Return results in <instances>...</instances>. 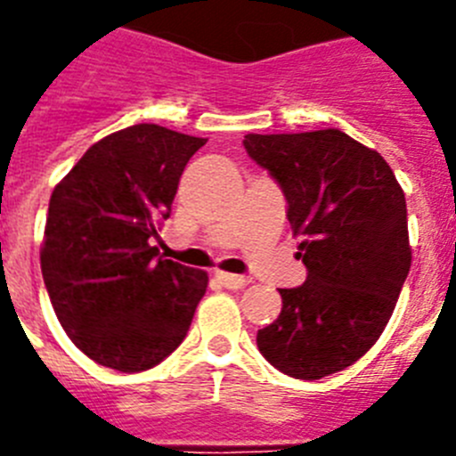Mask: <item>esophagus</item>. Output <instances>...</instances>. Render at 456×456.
I'll use <instances>...</instances> for the list:
<instances>
[{
  "label": "esophagus",
  "instance_id": "34e87169",
  "mask_svg": "<svg viewBox=\"0 0 456 456\" xmlns=\"http://www.w3.org/2000/svg\"><path fill=\"white\" fill-rule=\"evenodd\" d=\"M216 281L228 289H241L251 283V278L248 276H237V273H228V272H216Z\"/></svg>",
  "mask_w": 456,
  "mask_h": 456
}]
</instances>
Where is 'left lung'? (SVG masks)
<instances>
[{"label": "left lung", "mask_w": 456, "mask_h": 456, "mask_svg": "<svg viewBox=\"0 0 456 456\" xmlns=\"http://www.w3.org/2000/svg\"><path fill=\"white\" fill-rule=\"evenodd\" d=\"M244 148L283 189L308 269L278 289L283 308L257 349L294 379L340 372L384 333L409 276L404 191L384 157L340 130L247 134Z\"/></svg>", "instance_id": "left-lung-1"}]
</instances>
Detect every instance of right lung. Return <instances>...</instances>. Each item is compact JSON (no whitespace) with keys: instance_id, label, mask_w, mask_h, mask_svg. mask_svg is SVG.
Here are the masks:
<instances>
[{"instance_id":"1","label":"right lung","mask_w":456,"mask_h":456,"mask_svg":"<svg viewBox=\"0 0 456 456\" xmlns=\"http://www.w3.org/2000/svg\"><path fill=\"white\" fill-rule=\"evenodd\" d=\"M205 141L132 125L93 143L52 191L43 281L63 331L104 368L151 370L187 336L208 273L164 260L151 240Z\"/></svg>"}]
</instances>
